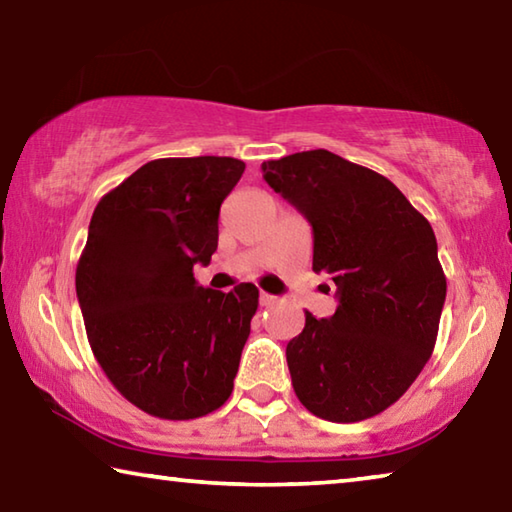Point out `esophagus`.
I'll return each mask as SVG.
<instances>
[{
    "label": "esophagus",
    "mask_w": 512,
    "mask_h": 512,
    "mask_svg": "<svg viewBox=\"0 0 512 512\" xmlns=\"http://www.w3.org/2000/svg\"><path fill=\"white\" fill-rule=\"evenodd\" d=\"M273 302H275V296H271V293H266V291L259 293V305L262 307H271Z\"/></svg>",
    "instance_id": "1"
}]
</instances>
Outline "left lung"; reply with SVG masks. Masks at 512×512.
<instances>
[{"mask_svg": "<svg viewBox=\"0 0 512 512\" xmlns=\"http://www.w3.org/2000/svg\"><path fill=\"white\" fill-rule=\"evenodd\" d=\"M314 232V271L336 284L334 316L305 311L287 345L307 411L359 422L406 393L436 345L447 280L429 221L391 180L316 149L262 164ZM329 291V287H327Z\"/></svg>", "mask_w": 512, "mask_h": 512, "instance_id": "obj_1", "label": "left lung"}]
</instances>
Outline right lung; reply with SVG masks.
<instances>
[{
	"label": "right lung",
	"mask_w": 512,
	"mask_h": 512,
	"mask_svg": "<svg viewBox=\"0 0 512 512\" xmlns=\"http://www.w3.org/2000/svg\"><path fill=\"white\" fill-rule=\"evenodd\" d=\"M244 169L219 155L151 160L92 214L76 266L85 332L112 386L155 418H201L235 386L259 291L205 289L194 266L210 264Z\"/></svg>",
	"instance_id": "obj_1"
}]
</instances>
